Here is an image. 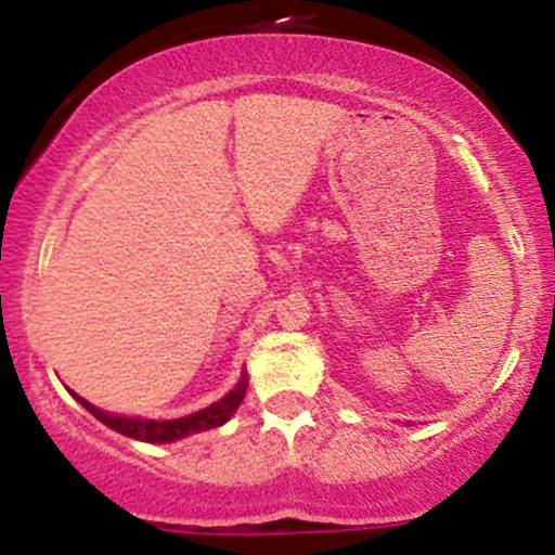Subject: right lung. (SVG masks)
<instances>
[{
	"label": "right lung",
	"mask_w": 555,
	"mask_h": 555,
	"mask_svg": "<svg viewBox=\"0 0 555 555\" xmlns=\"http://www.w3.org/2000/svg\"><path fill=\"white\" fill-rule=\"evenodd\" d=\"M245 388H247V384H245V378H242L224 399H219L216 404L206 406V410L193 412V415L180 417V420L117 417V415H106V412H101L99 406L88 404L86 399H80V397H75V399H78L95 420H101L106 428L122 433V436H127V438H135V441H145V443H169V441H180V438H184V436H193V433L211 430V428H219V425H224L227 420L237 412L240 401L245 399Z\"/></svg>",
	"instance_id": "right-lung-1"
}]
</instances>
